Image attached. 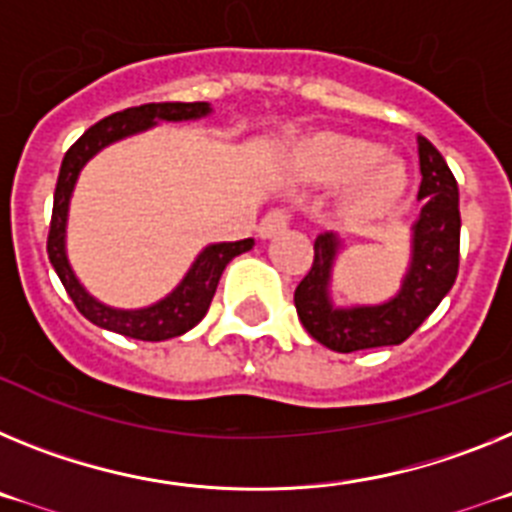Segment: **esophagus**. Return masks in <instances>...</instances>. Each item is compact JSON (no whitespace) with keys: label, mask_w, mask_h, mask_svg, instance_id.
Listing matches in <instances>:
<instances>
[{"label":"esophagus","mask_w":512,"mask_h":512,"mask_svg":"<svg viewBox=\"0 0 512 512\" xmlns=\"http://www.w3.org/2000/svg\"><path fill=\"white\" fill-rule=\"evenodd\" d=\"M288 224H291V216H288V211H283V208H275V211H270L262 216L260 226H257V234H260L262 239H270V237H275L278 231L286 229Z\"/></svg>","instance_id":"obj_1"}]
</instances>
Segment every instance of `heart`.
<instances>
[{"instance_id": "1", "label": "heart", "mask_w": 512, "mask_h": 512, "mask_svg": "<svg viewBox=\"0 0 512 512\" xmlns=\"http://www.w3.org/2000/svg\"><path fill=\"white\" fill-rule=\"evenodd\" d=\"M379 146L363 139L324 133L304 141L299 149V170L322 185L350 183L345 206L353 216H379L399 201L404 190V167L397 159H379Z\"/></svg>"}]
</instances>
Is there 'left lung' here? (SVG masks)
<instances>
[{"mask_svg": "<svg viewBox=\"0 0 512 512\" xmlns=\"http://www.w3.org/2000/svg\"><path fill=\"white\" fill-rule=\"evenodd\" d=\"M420 154V219L412 237V265L402 291L381 306L335 309L327 296L332 260L337 255L335 234H319L314 262L296 286L293 304L311 337L335 353L399 345L420 327L451 291L459 275V185L446 159L425 136H417Z\"/></svg>", "mask_w": 512, "mask_h": 512, "instance_id": "obj_1", "label": "left lung"}]
</instances>
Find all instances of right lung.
Here are the masks:
<instances>
[{"instance_id":"add662e5","label":"right lung","mask_w":512,"mask_h":512,"mask_svg":"<svg viewBox=\"0 0 512 512\" xmlns=\"http://www.w3.org/2000/svg\"><path fill=\"white\" fill-rule=\"evenodd\" d=\"M206 113H211L208 102H146V105H136V108L121 110V113L102 118L100 123L87 128L71 144V149L66 151L64 162H61L59 182H56V193H53L51 229H48V260H51L53 270H56V275L64 283L66 293L71 296L79 314H84L102 330L118 332V335L146 342H159L185 335V332L193 330L195 324L206 317L226 265L237 255H242V252L252 250V244H255V239L211 244V247H206L198 255L193 268L188 270V275L182 278L180 286L167 299L149 306V309L136 311L110 309V306L92 299L90 293L82 288V283L77 281V275L71 273L69 260H66V213H69L71 190H74V182H77V175L84 167V162L92 154H97L102 146L113 144V141L123 139V136H131V133L144 131V128L154 126L157 121H193V118H201Z\"/></svg>"}]
</instances>
